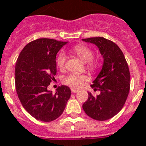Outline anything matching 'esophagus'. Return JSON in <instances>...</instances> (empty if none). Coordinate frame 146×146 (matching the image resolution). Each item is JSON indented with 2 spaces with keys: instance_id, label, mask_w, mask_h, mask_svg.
I'll list each match as a JSON object with an SVG mask.
<instances>
[{
  "instance_id": "obj_1",
  "label": "esophagus",
  "mask_w": 146,
  "mask_h": 146,
  "mask_svg": "<svg viewBox=\"0 0 146 146\" xmlns=\"http://www.w3.org/2000/svg\"><path fill=\"white\" fill-rule=\"evenodd\" d=\"M71 92H72V93H76V92H78V90H76V89H71Z\"/></svg>"
}]
</instances>
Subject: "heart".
<instances>
[{"instance_id":"heart-1","label":"heart","mask_w":146,"mask_h":146,"mask_svg":"<svg viewBox=\"0 0 146 146\" xmlns=\"http://www.w3.org/2000/svg\"><path fill=\"white\" fill-rule=\"evenodd\" d=\"M73 50L78 55L80 59H82L85 63H87L88 67L91 70H96L98 64L96 62L93 61L94 54L93 51L88 47L83 44H77L73 48ZM66 61V54L64 52H60L57 56V65L59 68L62 69L64 66ZM88 80V77L84 75L79 73H70L64 79V82L66 85L70 86L73 89H79L82 86L84 82Z\"/></svg>"}]
</instances>
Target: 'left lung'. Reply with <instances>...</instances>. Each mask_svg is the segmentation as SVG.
Masks as SVG:
<instances>
[{"mask_svg":"<svg viewBox=\"0 0 146 146\" xmlns=\"http://www.w3.org/2000/svg\"><path fill=\"white\" fill-rule=\"evenodd\" d=\"M82 40L96 44L103 57L102 70L91 85L100 94L94 97L89 92L82 108L94 120H108L120 112L126 102L129 91V67L122 50L113 42L103 37Z\"/></svg>","mask_w":146,"mask_h":146,"instance_id":"1","label":"left lung"}]
</instances>
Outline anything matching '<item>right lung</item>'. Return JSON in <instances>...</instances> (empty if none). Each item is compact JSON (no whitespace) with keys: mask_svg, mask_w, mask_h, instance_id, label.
<instances>
[{"mask_svg":"<svg viewBox=\"0 0 146 146\" xmlns=\"http://www.w3.org/2000/svg\"><path fill=\"white\" fill-rule=\"evenodd\" d=\"M68 42L38 38L22 50L15 67L16 89L22 105L43 122L56 120L64 112L71 90L61 86L54 94L48 89L57 73L56 56Z\"/></svg>","mask_w":146,"mask_h":146,"instance_id":"right-lung-1","label":"right lung"}]
</instances>
